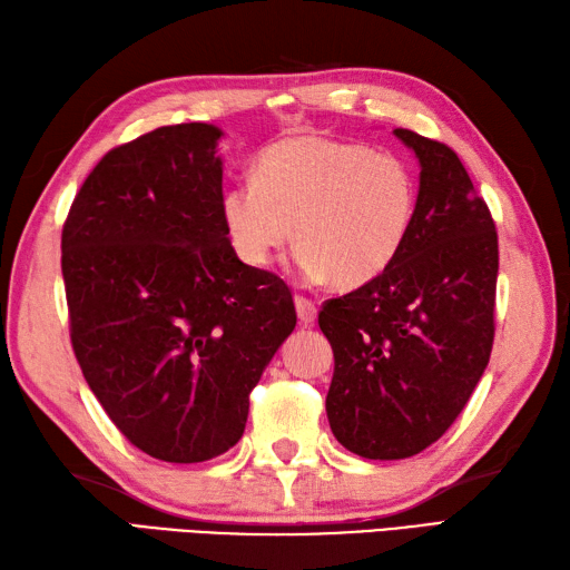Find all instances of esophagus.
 Returning <instances> with one entry per match:
<instances>
[{"label": "esophagus", "mask_w": 570, "mask_h": 570, "mask_svg": "<svg viewBox=\"0 0 570 570\" xmlns=\"http://www.w3.org/2000/svg\"><path fill=\"white\" fill-rule=\"evenodd\" d=\"M296 313H298V321L304 325H311L313 321H316V304L313 301L304 298V296H296Z\"/></svg>", "instance_id": "esophagus-1"}]
</instances>
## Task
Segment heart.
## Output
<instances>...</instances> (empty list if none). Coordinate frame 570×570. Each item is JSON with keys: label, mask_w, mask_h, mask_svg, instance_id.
Instances as JSON below:
<instances>
[{"label": "heart", "mask_w": 570, "mask_h": 570, "mask_svg": "<svg viewBox=\"0 0 570 570\" xmlns=\"http://www.w3.org/2000/svg\"><path fill=\"white\" fill-rule=\"evenodd\" d=\"M416 200V178L402 156L292 137L262 151L254 178L225 190L223 220L249 266L272 264L296 227L301 274L355 288L377 278L402 252Z\"/></svg>", "instance_id": "heart-1"}]
</instances>
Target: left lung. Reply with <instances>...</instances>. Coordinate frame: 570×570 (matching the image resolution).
I'll return each mask as SVG.
<instances>
[{"mask_svg":"<svg viewBox=\"0 0 570 570\" xmlns=\"http://www.w3.org/2000/svg\"><path fill=\"white\" fill-rule=\"evenodd\" d=\"M416 217L386 269L318 313L335 372L325 411L350 453L402 460L451 429L485 372L494 337L498 233L458 154L409 129Z\"/></svg>","mask_w":570,"mask_h":570,"instance_id":"left-lung-1","label":"left lung"}]
</instances>
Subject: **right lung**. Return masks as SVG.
Segmentation results:
<instances>
[{
    "label": "right lung",
    "instance_id": "1",
    "mask_svg": "<svg viewBox=\"0 0 570 570\" xmlns=\"http://www.w3.org/2000/svg\"><path fill=\"white\" fill-rule=\"evenodd\" d=\"M220 139L190 122L105 154L60 239L85 382L127 441L166 463L242 439L249 392L296 328L288 286L229 245Z\"/></svg>",
    "mask_w": 570,
    "mask_h": 570
}]
</instances>
